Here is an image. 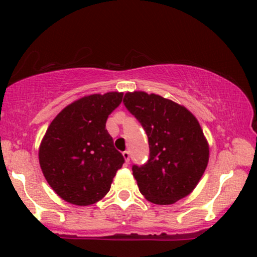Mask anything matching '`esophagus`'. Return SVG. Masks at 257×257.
Returning a JSON list of instances; mask_svg holds the SVG:
<instances>
[{
	"mask_svg": "<svg viewBox=\"0 0 257 257\" xmlns=\"http://www.w3.org/2000/svg\"><path fill=\"white\" fill-rule=\"evenodd\" d=\"M122 155H123V158H124V161H125V164L128 165L129 164V160H131V154H129V152L128 151H125V152H123L122 153Z\"/></svg>",
	"mask_w": 257,
	"mask_h": 257,
	"instance_id": "obj_1",
	"label": "esophagus"
}]
</instances>
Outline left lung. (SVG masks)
<instances>
[{
	"instance_id": "left-lung-1",
	"label": "left lung",
	"mask_w": 257,
	"mask_h": 257,
	"mask_svg": "<svg viewBox=\"0 0 257 257\" xmlns=\"http://www.w3.org/2000/svg\"><path fill=\"white\" fill-rule=\"evenodd\" d=\"M123 103L148 136L147 164L133 166L140 192L158 205L188 196L209 162V144L198 119L184 105L145 91L126 92Z\"/></svg>"
}]
</instances>
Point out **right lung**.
I'll list each match as a JSON object with an SVG mask.
<instances>
[{
	"instance_id": "1",
	"label": "right lung",
	"mask_w": 257,
	"mask_h": 257,
	"mask_svg": "<svg viewBox=\"0 0 257 257\" xmlns=\"http://www.w3.org/2000/svg\"><path fill=\"white\" fill-rule=\"evenodd\" d=\"M123 92L84 96L64 108L51 122L39 148L47 183L61 199L87 206L109 192L124 159L105 129L108 116Z\"/></svg>"
}]
</instances>
